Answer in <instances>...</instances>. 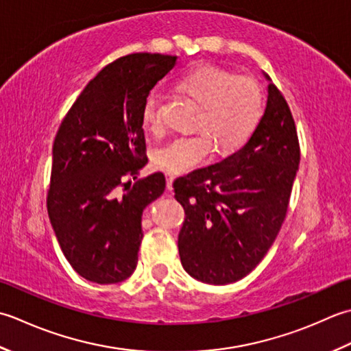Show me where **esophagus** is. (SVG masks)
Here are the masks:
<instances>
[{"label":"esophagus","instance_id":"obj_1","mask_svg":"<svg viewBox=\"0 0 351 351\" xmlns=\"http://www.w3.org/2000/svg\"><path fill=\"white\" fill-rule=\"evenodd\" d=\"M165 177H167V189H168V191H173V182H174V176L171 174V173H167V174H165Z\"/></svg>","mask_w":351,"mask_h":351}]
</instances>
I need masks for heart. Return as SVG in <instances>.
<instances>
[{"instance_id":"obj_1","label":"heart","mask_w":351,"mask_h":351,"mask_svg":"<svg viewBox=\"0 0 351 351\" xmlns=\"http://www.w3.org/2000/svg\"><path fill=\"white\" fill-rule=\"evenodd\" d=\"M180 89L202 106L197 128L159 147L154 165L173 174L189 173L210 159L216 142L221 153H232L253 134L263 112V95L253 77L234 75L213 65L191 69L178 82ZM142 123L149 132L162 130V92L153 89L142 106Z\"/></svg>"}]
</instances>
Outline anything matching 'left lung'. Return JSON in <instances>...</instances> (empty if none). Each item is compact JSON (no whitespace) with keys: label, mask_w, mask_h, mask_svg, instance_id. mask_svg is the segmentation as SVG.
Wrapping results in <instances>:
<instances>
[{"label":"left lung","mask_w":351,"mask_h":351,"mask_svg":"<svg viewBox=\"0 0 351 351\" xmlns=\"http://www.w3.org/2000/svg\"><path fill=\"white\" fill-rule=\"evenodd\" d=\"M298 163L294 118L269 83L265 113L247 144L173 183L184 209L178 253L186 273L210 285L252 273L280 232Z\"/></svg>","instance_id":"8db88e82"}]
</instances>
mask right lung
Wrapping results in <instances>:
<instances>
[{
    "label": "right lung",
    "instance_id": "right-lung-1",
    "mask_svg": "<svg viewBox=\"0 0 351 351\" xmlns=\"http://www.w3.org/2000/svg\"><path fill=\"white\" fill-rule=\"evenodd\" d=\"M176 56L134 53L99 71L56 134L48 217L77 274L110 285L130 277L142 241L141 217L165 191V177L139 178L147 145L142 106Z\"/></svg>",
    "mask_w": 351,
    "mask_h": 351
}]
</instances>
